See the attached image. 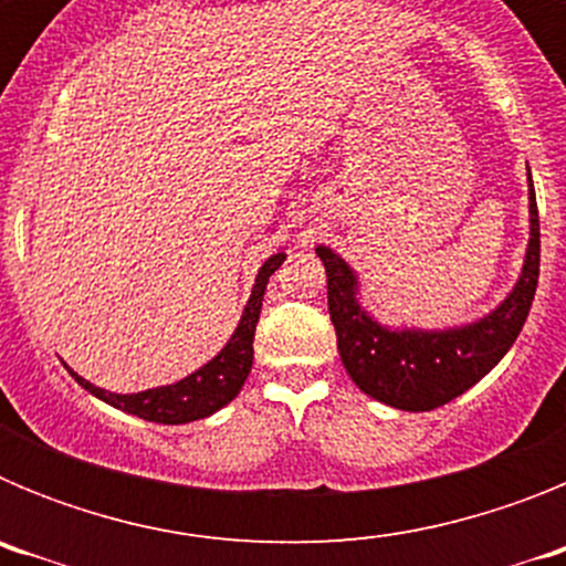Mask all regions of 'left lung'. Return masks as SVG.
Returning <instances> with one entry per match:
<instances>
[{
    "mask_svg": "<svg viewBox=\"0 0 566 566\" xmlns=\"http://www.w3.org/2000/svg\"><path fill=\"white\" fill-rule=\"evenodd\" d=\"M530 172V169H527ZM530 240L516 286L493 312L453 328L382 326L359 303V280L334 249L317 247L328 277V314L345 371L357 388L399 411H433L493 371L516 343L538 286V207L530 181Z\"/></svg>",
    "mask_w": 566,
    "mask_h": 566,
    "instance_id": "obj_1",
    "label": "left lung"
}]
</instances>
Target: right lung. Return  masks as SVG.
<instances>
[{
  "label": "right lung",
  "instance_id": "right-lung-1",
  "mask_svg": "<svg viewBox=\"0 0 566 566\" xmlns=\"http://www.w3.org/2000/svg\"><path fill=\"white\" fill-rule=\"evenodd\" d=\"M283 260H286V252H277L260 266L258 277H254L252 294H249L243 314H240L238 328L232 332L229 343L218 352V357L209 359L207 365H201V368L189 374V377L178 379V382L172 385H161V388H149V391L113 394L98 388V385L87 382V379L78 377V374L70 371V368L67 371L76 377V382L82 385L84 391H90L93 397L102 399V402L113 405L118 411L133 413V417L138 419H147V422L187 424L195 422V419L212 417L214 411H221L223 405H229L238 397L243 382H247L249 371H252V339L254 328H258L260 308H263V294H266L269 277L277 272Z\"/></svg>",
  "mask_w": 566,
  "mask_h": 566
}]
</instances>
